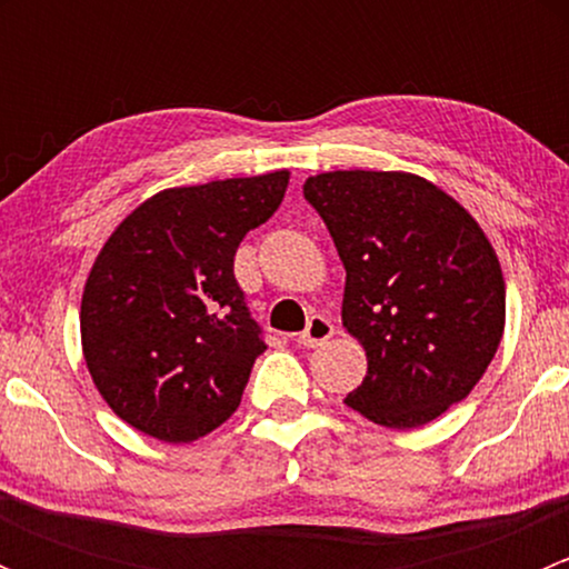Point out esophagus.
I'll return each instance as SVG.
<instances>
[{
    "label": "esophagus",
    "instance_id": "1",
    "mask_svg": "<svg viewBox=\"0 0 569 569\" xmlns=\"http://www.w3.org/2000/svg\"><path fill=\"white\" fill-rule=\"evenodd\" d=\"M332 330H336V327H332V321L327 317H319L317 313V317L308 319L306 330L297 336V343H300V347H321L325 341H330Z\"/></svg>",
    "mask_w": 569,
    "mask_h": 569
}]
</instances>
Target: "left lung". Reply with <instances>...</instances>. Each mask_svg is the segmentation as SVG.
Instances as JSON below:
<instances>
[{
  "mask_svg": "<svg viewBox=\"0 0 569 569\" xmlns=\"http://www.w3.org/2000/svg\"><path fill=\"white\" fill-rule=\"evenodd\" d=\"M347 269L341 321L363 347L347 405L388 429L443 416L485 377L507 321L490 239L465 206L401 170H332L302 183Z\"/></svg>",
  "mask_w": 569,
  "mask_h": 569,
  "instance_id": "left-lung-1",
  "label": "left lung"
}]
</instances>
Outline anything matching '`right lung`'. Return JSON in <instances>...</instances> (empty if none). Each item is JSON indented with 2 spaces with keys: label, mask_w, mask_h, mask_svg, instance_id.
<instances>
[{
  "label": "right lung",
  "mask_w": 569,
  "mask_h": 569,
  "mask_svg": "<svg viewBox=\"0 0 569 569\" xmlns=\"http://www.w3.org/2000/svg\"><path fill=\"white\" fill-rule=\"evenodd\" d=\"M289 176L162 189L96 256L79 311L82 355L101 399L137 432L192 443L237 412L267 347L233 256L278 211Z\"/></svg>",
  "instance_id": "add662e5"
}]
</instances>
